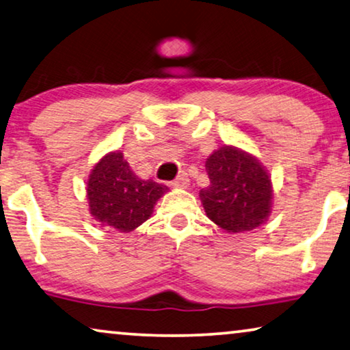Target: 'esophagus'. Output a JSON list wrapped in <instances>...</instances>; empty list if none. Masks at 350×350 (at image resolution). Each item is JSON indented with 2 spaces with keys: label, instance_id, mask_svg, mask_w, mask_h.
Listing matches in <instances>:
<instances>
[{
  "label": "esophagus",
  "instance_id": "1",
  "mask_svg": "<svg viewBox=\"0 0 350 350\" xmlns=\"http://www.w3.org/2000/svg\"><path fill=\"white\" fill-rule=\"evenodd\" d=\"M173 185L176 187V189H187V187L190 185L189 176H187L185 173L179 174V176H177V179L173 182Z\"/></svg>",
  "mask_w": 350,
  "mask_h": 350
}]
</instances>
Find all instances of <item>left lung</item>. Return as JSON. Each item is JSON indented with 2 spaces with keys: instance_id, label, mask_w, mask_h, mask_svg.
Masks as SVG:
<instances>
[{
  "instance_id": "left-lung-1",
  "label": "left lung",
  "mask_w": 350,
  "mask_h": 350,
  "mask_svg": "<svg viewBox=\"0 0 350 350\" xmlns=\"http://www.w3.org/2000/svg\"><path fill=\"white\" fill-rule=\"evenodd\" d=\"M211 185L200 191L206 215L229 234L253 231L272 212V179L254 155L221 146L208 155Z\"/></svg>"
}]
</instances>
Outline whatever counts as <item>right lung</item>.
<instances>
[{"instance_id":"obj_1","label":"right lung","mask_w":350,"mask_h":350,"mask_svg":"<svg viewBox=\"0 0 350 350\" xmlns=\"http://www.w3.org/2000/svg\"><path fill=\"white\" fill-rule=\"evenodd\" d=\"M168 187L143 180L130 170L121 150L109 152L94 166L86 185L90 213L102 228L130 232L152 215Z\"/></svg>"}]
</instances>
